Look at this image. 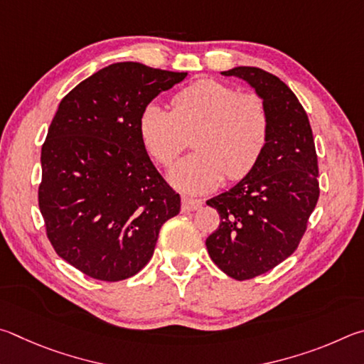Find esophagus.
<instances>
[{
  "mask_svg": "<svg viewBox=\"0 0 364 364\" xmlns=\"http://www.w3.org/2000/svg\"><path fill=\"white\" fill-rule=\"evenodd\" d=\"M201 208V201L195 198H188V196H182V211L192 213Z\"/></svg>",
  "mask_w": 364,
  "mask_h": 364,
  "instance_id": "1",
  "label": "esophagus"
}]
</instances>
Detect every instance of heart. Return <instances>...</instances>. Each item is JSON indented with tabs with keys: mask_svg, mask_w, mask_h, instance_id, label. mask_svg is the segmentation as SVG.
Listing matches in <instances>:
<instances>
[{
	"mask_svg": "<svg viewBox=\"0 0 364 364\" xmlns=\"http://www.w3.org/2000/svg\"><path fill=\"white\" fill-rule=\"evenodd\" d=\"M270 117L264 99L238 92L215 80H198L172 97V112L149 104L139 118L142 144L156 163L169 166L188 145L192 155L169 171L172 187L205 193L224 176L238 181L250 174L265 150Z\"/></svg>",
	"mask_w": 364,
	"mask_h": 364,
	"instance_id": "obj_1",
	"label": "heart"
}]
</instances>
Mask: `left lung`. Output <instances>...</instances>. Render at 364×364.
<instances>
[{
  "label": "left lung",
  "mask_w": 364,
  "mask_h": 364,
  "mask_svg": "<svg viewBox=\"0 0 364 364\" xmlns=\"http://www.w3.org/2000/svg\"><path fill=\"white\" fill-rule=\"evenodd\" d=\"M222 75L246 81L270 117L259 163L237 186L206 201L220 215L219 228L206 240L209 256L228 277L243 282L296 251L320 196L318 159L307 113L282 80L256 67Z\"/></svg>",
  "instance_id": "1"
}]
</instances>
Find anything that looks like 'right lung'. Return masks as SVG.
<instances>
[{
    "label": "right lung",
    "mask_w": 364,
    "mask_h": 364,
    "mask_svg": "<svg viewBox=\"0 0 364 364\" xmlns=\"http://www.w3.org/2000/svg\"><path fill=\"white\" fill-rule=\"evenodd\" d=\"M187 72L118 62L62 99L41 149L40 211L50 245L100 282L134 277L155 251L159 228L181 196L142 144L144 108Z\"/></svg>",
    "instance_id": "add662e5"
}]
</instances>
